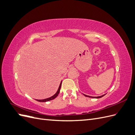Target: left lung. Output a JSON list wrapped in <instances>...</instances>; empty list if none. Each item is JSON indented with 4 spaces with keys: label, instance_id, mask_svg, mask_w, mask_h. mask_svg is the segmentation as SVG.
<instances>
[{
    "label": "left lung",
    "instance_id": "1",
    "mask_svg": "<svg viewBox=\"0 0 135 135\" xmlns=\"http://www.w3.org/2000/svg\"><path fill=\"white\" fill-rule=\"evenodd\" d=\"M106 95V94H105V95H103L102 96H97V97H93V96H88V95H84V94H83V95H84L86 97H91V98H96V99H99V98H101L102 97H103L104 96H105Z\"/></svg>",
    "mask_w": 135,
    "mask_h": 135
}]
</instances>
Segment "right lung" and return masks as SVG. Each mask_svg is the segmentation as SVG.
Listing matches in <instances>:
<instances>
[{"mask_svg":"<svg viewBox=\"0 0 135 135\" xmlns=\"http://www.w3.org/2000/svg\"><path fill=\"white\" fill-rule=\"evenodd\" d=\"M61 84H62V81H61L60 83V84L59 85V87L58 88V90L56 92V93L54 95H53L52 96L50 97H48V98H47V99H43V100H36V101H38L39 102H47V101H51V100H54V99H55V98L58 96V95L59 94V92H60V89H61Z\"/></svg>","mask_w":135,"mask_h":135,"instance_id":"obj_1","label":"right lung"}]
</instances>
